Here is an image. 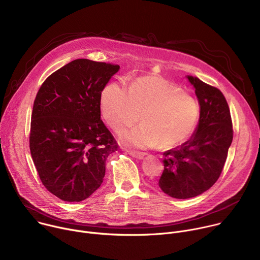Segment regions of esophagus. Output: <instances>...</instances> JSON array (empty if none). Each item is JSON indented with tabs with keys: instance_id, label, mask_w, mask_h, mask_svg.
I'll return each instance as SVG.
<instances>
[{
	"instance_id": "1",
	"label": "esophagus",
	"mask_w": 260,
	"mask_h": 260,
	"mask_svg": "<svg viewBox=\"0 0 260 260\" xmlns=\"http://www.w3.org/2000/svg\"><path fill=\"white\" fill-rule=\"evenodd\" d=\"M127 153L137 159H143L146 155V153H144V152H137V151H133V150H127Z\"/></svg>"
}]
</instances>
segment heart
Segmentation results:
<instances>
[{"instance_id": "b5f03b06", "label": "heart", "mask_w": 260, "mask_h": 260, "mask_svg": "<svg viewBox=\"0 0 260 260\" xmlns=\"http://www.w3.org/2000/svg\"><path fill=\"white\" fill-rule=\"evenodd\" d=\"M105 122L120 134L139 121L142 125L125 133V145L172 149L192 135L200 117L198 102L188 93L158 76H142L128 86L110 82L100 98Z\"/></svg>"}]
</instances>
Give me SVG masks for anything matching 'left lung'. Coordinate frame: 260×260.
<instances>
[{"instance_id":"obj_1","label":"left lung","mask_w":260,"mask_h":260,"mask_svg":"<svg viewBox=\"0 0 260 260\" xmlns=\"http://www.w3.org/2000/svg\"><path fill=\"white\" fill-rule=\"evenodd\" d=\"M196 88L201 114L197 132L183 145L164 153L158 185L174 199L194 198L216 183L223 170L234 129L229 104L217 87L187 77Z\"/></svg>"}]
</instances>
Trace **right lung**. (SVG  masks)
I'll list each match as a JSON object with an SVG mask.
<instances>
[{"label":"right lung","instance_id":"right-lung-1","mask_svg":"<svg viewBox=\"0 0 260 260\" xmlns=\"http://www.w3.org/2000/svg\"><path fill=\"white\" fill-rule=\"evenodd\" d=\"M118 64L75 59L52 73L36 95L29 149L45 188L81 202L103 183L107 157L118 149L101 119V93Z\"/></svg>","mask_w":260,"mask_h":260}]
</instances>
